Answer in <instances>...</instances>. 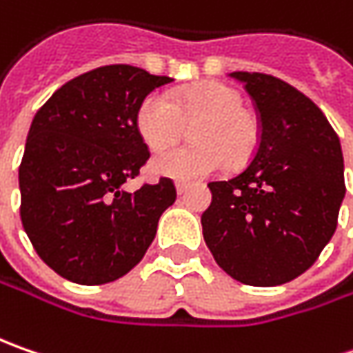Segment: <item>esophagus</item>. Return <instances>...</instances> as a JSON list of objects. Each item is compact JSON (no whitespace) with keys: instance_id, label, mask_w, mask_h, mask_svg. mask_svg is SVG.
<instances>
[{"instance_id":"1","label":"esophagus","mask_w":353,"mask_h":353,"mask_svg":"<svg viewBox=\"0 0 353 353\" xmlns=\"http://www.w3.org/2000/svg\"><path fill=\"white\" fill-rule=\"evenodd\" d=\"M186 190H188V184H186V183H176V192H179V194H184Z\"/></svg>"}]
</instances>
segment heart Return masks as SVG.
I'll return each instance as SVG.
<instances>
[{
	"instance_id": "1",
	"label": "heart",
	"mask_w": 353,
	"mask_h": 353,
	"mask_svg": "<svg viewBox=\"0 0 353 353\" xmlns=\"http://www.w3.org/2000/svg\"><path fill=\"white\" fill-rule=\"evenodd\" d=\"M239 92L220 82L196 84L174 94H149L137 110V131L153 151H165L192 128L196 145L161 153L151 161V172L181 183L248 161L259 143V123L245 112Z\"/></svg>"
}]
</instances>
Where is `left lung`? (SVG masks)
Instances as JSON below:
<instances>
[{"instance_id":"1","label":"left lung","mask_w":353,"mask_h":353,"mask_svg":"<svg viewBox=\"0 0 353 353\" xmlns=\"http://www.w3.org/2000/svg\"><path fill=\"white\" fill-rule=\"evenodd\" d=\"M259 119L248 169L210 183L204 241L230 277L275 287L303 275L338 225L346 194L342 147L316 103L281 78L232 72Z\"/></svg>"}]
</instances>
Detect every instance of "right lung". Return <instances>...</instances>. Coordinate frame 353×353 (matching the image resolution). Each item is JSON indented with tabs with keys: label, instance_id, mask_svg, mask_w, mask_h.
I'll return each mask as SVG.
<instances>
[{
	"label": "right lung",
	"instance_id": "right-lung-1",
	"mask_svg": "<svg viewBox=\"0 0 353 353\" xmlns=\"http://www.w3.org/2000/svg\"><path fill=\"white\" fill-rule=\"evenodd\" d=\"M172 82L129 64L80 74L34 114L19 165L21 222L34 251L61 277L105 285L139 263L161 214L176 200L163 176L133 194L121 184L149 159L137 110Z\"/></svg>",
	"mask_w": 353,
	"mask_h": 353
}]
</instances>
